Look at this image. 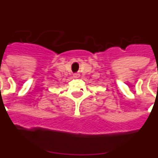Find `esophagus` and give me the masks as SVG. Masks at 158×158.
Here are the masks:
<instances>
[{"instance_id":"esophagus-1","label":"esophagus","mask_w":158,"mask_h":158,"mask_svg":"<svg viewBox=\"0 0 158 158\" xmlns=\"http://www.w3.org/2000/svg\"><path fill=\"white\" fill-rule=\"evenodd\" d=\"M74 77H75V78H77V77H79V74H77V73H75V74H74Z\"/></svg>"}]
</instances>
